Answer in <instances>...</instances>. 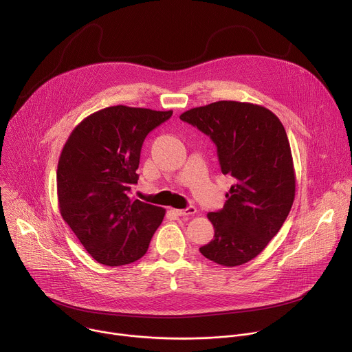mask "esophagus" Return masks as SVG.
<instances>
[{"instance_id": "esophagus-1", "label": "esophagus", "mask_w": 352, "mask_h": 352, "mask_svg": "<svg viewBox=\"0 0 352 352\" xmlns=\"http://www.w3.org/2000/svg\"><path fill=\"white\" fill-rule=\"evenodd\" d=\"M174 212H175V214H178V216H193L197 210H196L195 206H189V208H186V209H178V210H174Z\"/></svg>"}]
</instances>
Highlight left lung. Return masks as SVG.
<instances>
[{
    "label": "left lung",
    "mask_w": 352,
    "mask_h": 352,
    "mask_svg": "<svg viewBox=\"0 0 352 352\" xmlns=\"http://www.w3.org/2000/svg\"><path fill=\"white\" fill-rule=\"evenodd\" d=\"M179 118L217 146L221 173L235 184L220 212L208 213L214 238L200 254L226 267L256 258L284 224L295 197V171L281 121L263 106L221 100Z\"/></svg>",
    "instance_id": "8db88e82"
}]
</instances>
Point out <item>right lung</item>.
I'll return each instance as SVG.
<instances>
[{"instance_id": "add662e5", "label": "right lung", "mask_w": 352, "mask_h": 352, "mask_svg": "<svg viewBox=\"0 0 352 352\" xmlns=\"http://www.w3.org/2000/svg\"><path fill=\"white\" fill-rule=\"evenodd\" d=\"M173 111L113 106L80 121L58 160L57 195L63 219L87 254L106 266L140 259L166 209L129 197L138 184L147 133Z\"/></svg>"}]
</instances>
